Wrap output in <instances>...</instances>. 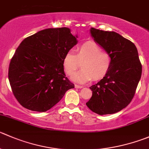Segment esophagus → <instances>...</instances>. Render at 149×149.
I'll use <instances>...</instances> for the list:
<instances>
[{"label": "esophagus", "mask_w": 149, "mask_h": 149, "mask_svg": "<svg viewBox=\"0 0 149 149\" xmlns=\"http://www.w3.org/2000/svg\"><path fill=\"white\" fill-rule=\"evenodd\" d=\"M75 87L77 88V89H81V88L83 87V86H80V85H77V84H76V85H75Z\"/></svg>", "instance_id": "esophagus-1"}]
</instances>
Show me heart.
<instances>
[{"label":"heart","mask_w":149,"mask_h":149,"mask_svg":"<svg viewBox=\"0 0 149 149\" xmlns=\"http://www.w3.org/2000/svg\"><path fill=\"white\" fill-rule=\"evenodd\" d=\"M81 63V70L72 77L74 81L83 84L93 79H103L109 71L111 57L108 53L102 52L97 44L86 42L76 48V53H66L63 60L64 70L68 76H72Z\"/></svg>","instance_id":"obj_1"}]
</instances>
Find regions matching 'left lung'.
Returning a JSON list of instances; mask_svg holds the SVG:
<instances>
[{"instance_id": "1", "label": "left lung", "mask_w": 149, "mask_h": 149, "mask_svg": "<svg viewBox=\"0 0 149 149\" xmlns=\"http://www.w3.org/2000/svg\"><path fill=\"white\" fill-rule=\"evenodd\" d=\"M95 43L111 55V65L106 76L90 86L92 96L86 103L99 115L112 114L127 106L135 93L142 73V65L135 44L119 33L92 27Z\"/></svg>"}]
</instances>
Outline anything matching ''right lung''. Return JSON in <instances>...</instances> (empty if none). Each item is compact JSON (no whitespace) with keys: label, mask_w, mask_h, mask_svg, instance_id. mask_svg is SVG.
<instances>
[{"label":"right lung","mask_w":149,"mask_h":149,"mask_svg":"<svg viewBox=\"0 0 149 149\" xmlns=\"http://www.w3.org/2000/svg\"><path fill=\"white\" fill-rule=\"evenodd\" d=\"M68 27L47 28L24 38L8 68L14 95L24 108L45 112L74 84L65 76L63 60L78 43Z\"/></svg>","instance_id":"right-lung-1"}]
</instances>
